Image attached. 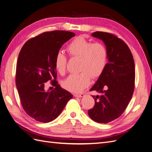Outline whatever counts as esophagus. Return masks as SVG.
Here are the masks:
<instances>
[{
    "instance_id": "1",
    "label": "esophagus",
    "mask_w": 152,
    "mask_h": 152,
    "mask_svg": "<svg viewBox=\"0 0 152 152\" xmlns=\"http://www.w3.org/2000/svg\"><path fill=\"white\" fill-rule=\"evenodd\" d=\"M74 96L75 98H82L84 96V93H80V94H75Z\"/></svg>"
}]
</instances>
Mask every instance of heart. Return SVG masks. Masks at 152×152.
Segmentation results:
<instances>
[{"instance_id": "b5f03b06", "label": "heart", "mask_w": 152, "mask_h": 152, "mask_svg": "<svg viewBox=\"0 0 152 152\" xmlns=\"http://www.w3.org/2000/svg\"><path fill=\"white\" fill-rule=\"evenodd\" d=\"M69 56L80 58L79 74L69 75L63 82V87L73 93H80L88 86L91 77L96 78L103 73L108 60V51L105 45L100 42L93 43L82 37L73 39L67 45ZM67 58L61 51L57 53L54 65L60 74H64L66 69Z\"/></svg>"}]
</instances>
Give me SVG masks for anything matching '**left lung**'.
<instances>
[{
  "label": "left lung",
  "instance_id": "1",
  "mask_svg": "<svg viewBox=\"0 0 152 152\" xmlns=\"http://www.w3.org/2000/svg\"><path fill=\"white\" fill-rule=\"evenodd\" d=\"M92 36L103 41L108 62L90 89L102 94L93 96L95 105L89 110L88 114L94 121L107 124L120 117L132 98L134 89V61L127 45L117 36L103 31L94 32Z\"/></svg>",
  "mask_w": 152,
  "mask_h": 152
}]
</instances>
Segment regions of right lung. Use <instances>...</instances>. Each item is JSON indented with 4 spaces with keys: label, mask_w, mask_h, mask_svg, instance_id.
<instances>
[{
    "label": "right lung",
    "mask_w": 152,
    "mask_h": 152,
    "mask_svg": "<svg viewBox=\"0 0 152 152\" xmlns=\"http://www.w3.org/2000/svg\"><path fill=\"white\" fill-rule=\"evenodd\" d=\"M75 35L64 30L44 32L28 40L20 50L16 85L23 108L37 121L47 123L54 120L73 97L56 80L54 59L62 45ZM49 80L55 88L45 91L44 83Z\"/></svg>",
    "instance_id": "right-lung-1"
}]
</instances>
